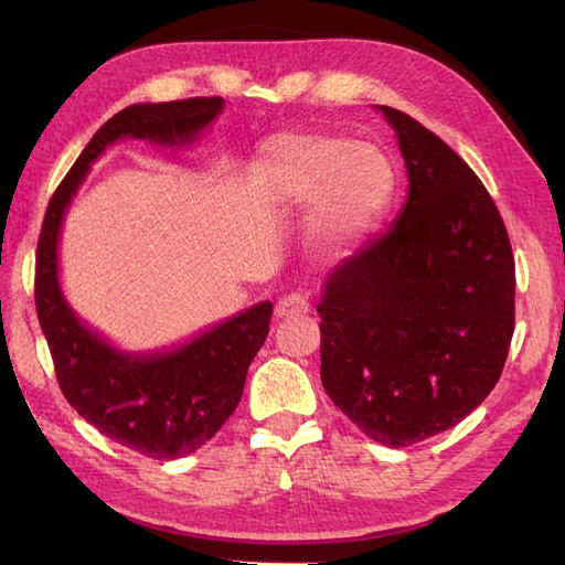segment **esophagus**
<instances>
[{
	"instance_id": "1",
	"label": "esophagus",
	"mask_w": 565,
	"mask_h": 565,
	"mask_svg": "<svg viewBox=\"0 0 565 565\" xmlns=\"http://www.w3.org/2000/svg\"><path fill=\"white\" fill-rule=\"evenodd\" d=\"M309 313V299L303 294H289L284 299L276 301L274 317L276 319H299Z\"/></svg>"
}]
</instances>
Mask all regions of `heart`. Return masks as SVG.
I'll use <instances>...</instances> for the list:
<instances>
[{
    "instance_id": "heart-1",
    "label": "heart",
    "mask_w": 565,
    "mask_h": 565,
    "mask_svg": "<svg viewBox=\"0 0 565 565\" xmlns=\"http://www.w3.org/2000/svg\"><path fill=\"white\" fill-rule=\"evenodd\" d=\"M254 202L262 209L311 204L309 232L323 252L356 246L394 199L396 171L376 145L321 134H286L256 159Z\"/></svg>"
}]
</instances>
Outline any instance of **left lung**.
Returning <instances> with one entry per match:
<instances>
[{"instance_id":"left-lung-1","label":"left lung","mask_w":565,"mask_h":565,"mask_svg":"<svg viewBox=\"0 0 565 565\" xmlns=\"http://www.w3.org/2000/svg\"><path fill=\"white\" fill-rule=\"evenodd\" d=\"M396 131L408 196L388 232L323 279L321 384L361 434L404 448L483 404L515 317L509 234L471 167L408 114Z\"/></svg>"}]
</instances>
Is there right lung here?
Returning a JSON list of instances; mask_svg holds the SVG:
<instances>
[{
    "label": "right lung",
    "mask_w": 565,
    "mask_h": 565,
    "mask_svg": "<svg viewBox=\"0 0 565 565\" xmlns=\"http://www.w3.org/2000/svg\"><path fill=\"white\" fill-rule=\"evenodd\" d=\"M224 111L222 97L131 104L104 124L54 191L36 246V317L56 379L84 420L157 461L194 454L234 414L246 371L269 333L271 301H259L174 347L129 351L79 319L60 279L66 212L89 169L121 139L164 149L191 147Z\"/></svg>",
    "instance_id": "obj_1"
}]
</instances>
